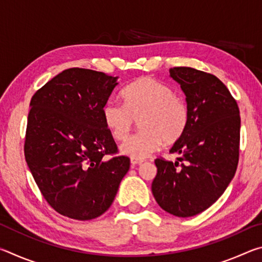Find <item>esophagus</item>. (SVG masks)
Listing matches in <instances>:
<instances>
[{"mask_svg":"<svg viewBox=\"0 0 262 262\" xmlns=\"http://www.w3.org/2000/svg\"><path fill=\"white\" fill-rule=\"evenodd\" d=\"M130 163H132V165L133 166H135V165H140V164H142L143 163V159H137V158H130Z\"/></svg>","mask_w":262,"mask_h":262,"instance_id":"esophagus-1","label":"esophagus"}]
</instances>
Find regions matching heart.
<instances>
[{"mask_svg": "<svg viewBox=\"0 0 262 262\" xmlns=\"http://www.w3.org/2000/svg\"><path fill=\"white\" fill-rule=\"evenodd\" d=\"M123 105L110 100L104 105L103 121L114 140L122 141L130 134L135 121L141 132L121 144L123 155L143 159L158 151L165 142H178L189 122L186 100L157 79L142 77L121 91Z\"/></svg>", "mask_w": 262, "mask_h": 262, "instance_id": "b5f03b06", "label": "heart"}]
</instances>
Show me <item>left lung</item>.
<instances>
[{"instance_id": "1", "label": "left lung", "mask_w": 262, "mask_h": 262, "mask_svg": "<svg viewBox=\"0 0 262 262\" xmlns=\"http://www.w3.org/2000/svg\"><path fill=\"white\" fill-rule=\"evenodd\" d=\"M170 74L185 92L189 122L170 150L181 154L178 161L155 159L151 190L162 209L189 217L216 202L236 173L241 115L236 99L215 75L190 67H174Z\"/></svg>"}]
</instances>
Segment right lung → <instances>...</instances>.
I'll use <instances>...</instances> for the list:
<instances>
[{"mask_svg": "<svg viewBox=\"0 0 262 262\" xmlns=\"http://www.w3.org/2000/svg\"><path fill=\"white\" fill-rule=\"evenodd\" d=\"M117 84L108 74L69 68L31 98L25 161L48 205L69 219L103 215L129 170L101 113Z\"/></svg>", "mask_w": 262, "mask_h": 262, "instance_id": "add662e5", "label": "right lung"}]
</instances>
